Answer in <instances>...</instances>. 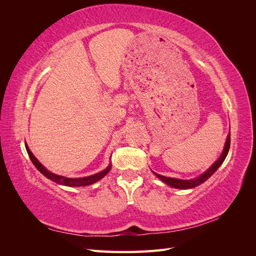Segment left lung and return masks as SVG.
I'll use <instances>...</instances> for the list:
<instances>
[{
    "mask_svg": "<svg viewBox=\"0 0 256 256\" xmlns=\"http://www.w3.org/2000/svg\"><path fill=\"white\" fill-rule=\"evenodd\" d=\"M230 134H228V138H226V144H224V148H223V152L221 154L220 158L216 160L214 164L209 168L207 171L205 173H203L202 175H200L198 177L194 178V180H177V178H171V177H166V176H162V175H159L157 173L154 174L156 175L160 180L164 182V184L171 186V187L173 188H176V189H191V188H194V187H198V184H203L205 180H207L209 177H210L216 170L219 168V166L223 164V161L226 160V156H228V150H230Z\"/></svg>",
    "mask_w": 256,
    "mask_h": 256,
    "instance_id": "obj_1",
    "label": "left lung"
}]
</instances>
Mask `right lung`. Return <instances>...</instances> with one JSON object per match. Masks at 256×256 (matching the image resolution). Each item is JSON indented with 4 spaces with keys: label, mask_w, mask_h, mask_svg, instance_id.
I'll return each instance as SVG.
<instances>
[{
    "label": "right lung",
    "mask_w": 256,
    "mask_h": 256,
    "mask_svg": "<svg viewBox=\"0 0 256 256\" xmlns=\"http://www.w3.org/2000/svg\"><path fill=\"white\" fill-rule=\"evenodd\" d=\"M26 152L30 156V161L33 162V164L35 166V168L40 171L42 175H44L47 178H49L50 180L56 182L58 184H64V186H68V187H83V186H90L94 182H97L98 180H102V178H104L108 173L110 172L111 170V164L108 166V168L106 170H104V171L99 172L95 175H90V176H88V177H82V178H68V177H65V176H60V175H56V174H53L51 173L50 171H48L47 168H46L40 161H38L36 159V157L33 154V152L30 150L28 144L26 143Z\"/></svg>",
    "instance_id": "right-lung-1"
}]
</instances>
